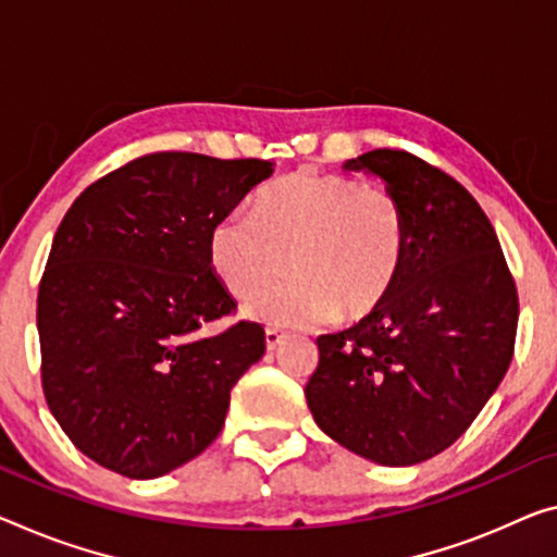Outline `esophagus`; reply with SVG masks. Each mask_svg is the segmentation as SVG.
I'll use <instances>...</instances> for the list:
<instances>
[{
  "label": "esophagus",
  "mask_w": 557,
  "mask_h": 557,
  "mask_svg": "<svg viewBox=\"0 0 557 557\" xmlns=\"http://www.w3.org/2000/svg\"><path fill=\"white\" fill-rule=\"evenodd\" d=\"M281 344H284V333L276 331V329H269L267 331V348L276 350Z\"/></svg>",
  "instance_id": "1"
}]
</instances>
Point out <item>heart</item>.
Segmentation results:
<instances>
[{"instance_id":"heart-1","label":"heart","mask_w":557,"mask_h":557,"mask_svg":"<svg viewBox=\"0 0 557 557\" xmlns=\"http://www.w3.org/2000/svg\"><path fill=\"white\" fill-rule=\"evenodd\" d=\"M211 263L236 298L259 294L286 269L288 284L249 306L278 329L356 321L386 304L408 251L404 201L383 186L294 171L261 189L251 216L228 213L211 231Z\"/></svg>"}]
</instances>
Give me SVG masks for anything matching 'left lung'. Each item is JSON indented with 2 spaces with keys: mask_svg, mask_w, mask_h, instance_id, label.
Instances as JSON below:
<instances>
[{
  "mask_svg": "<svg viewBox=\"0 0 557 557\" xmlns=\"http://www.w3.org/2000/svg\"><path fill=\"white\" fill-rule=\"evenodd\" d=\"M346 169L381 176L408 213V251L386 304L315 338L306 383L315 423L381 466H413L453 446L506 375L518 288L478 201L446 171L400 149Z\"/></svg>",
  "mask_w": 557,
  "mask_h": 557,
  "instance_id": "8db88e82",
  "label": "left lung"
}]
</instances>
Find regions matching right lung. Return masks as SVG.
I'll return each instance as SVG.
<instances>
[{
  "mask_svg": "<svg viewBox=\"0 0 557 557\" xmlns=\"http://www.w3.org/2000/svg\"><path fill=\"white\" fill-rule=\"evenodd\" d=\"M271 161L157 151L79 194L39 281L41 388L94 463L159 478L211 446L231 388L267 350L211 269V231Z\"/></svg>",
  "mask_w": 557,
  "mask_h": 557,
  "instance_id": "add662e5",
  "label": "right lung"
}]
</instances>
